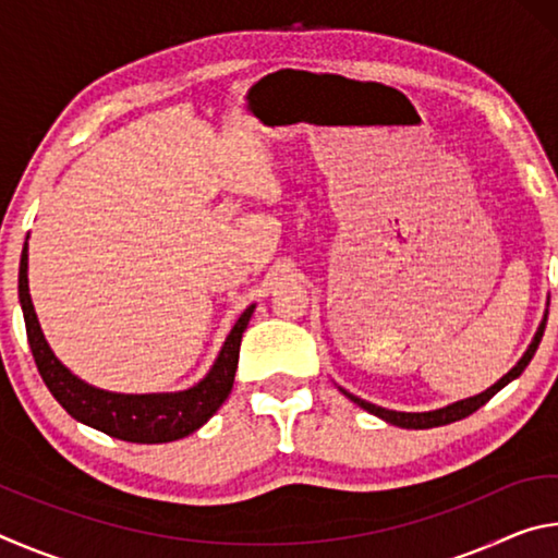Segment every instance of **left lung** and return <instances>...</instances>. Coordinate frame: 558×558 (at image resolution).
<instances>
[{
  "label": "left lung",
  "instance_id": "left-lung-1",
  "mask_svg": "<svg viewBox=\"0 0 558 558\" xmlns=\"http://www.w3.org/2000/svg\"><path fill=\"white\" fill-rule=\"evenodd\" d=\"M544 327H546V317H544V323L539 325V329H536L532 344H529V349L524 352V356L519 359L514 369H509V372L502 376V379H499L495 386H489L487 391L472 396V399H465V401H458V403H452V405H446V409L428 411V413H401V411L381 409V405H374V403L364 401V399H356L354 393H347L344 389H342V393L349 396V399H352L356 405H362L364 411L379 415V418H384L386 423H391V426H399V428H436V426H448V423H452V421H460V418H465V415L475 413V411L480 409V405H485L499 389H505V386H507L509 381L517 379V376L526 369V364L532 362L536 347H539V342H542Z\"/></svg>",
  "mask_w": 558,
  "mask_h": 558
}]
</instances>
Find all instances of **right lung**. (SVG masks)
Instances as JSON below:
<instances>
[{
	"mask_svg": "<svg viewBox=\"0 0 558 558\" xmlns=\"http://www.w3.org/2000/svg\"><path fill=\"white\" fill-rule=\"evenodd\" d=\"M26 268H29V253L26 243L22 251V263H19V302L24 310L26 339H29L36 369H39L44 384L49 386L53 399L59 401L69 415L75 421L86 423L90 428L108 433L112 438L128 442H169L184 438L196 428H202L211 415L219 411V405L229 399L235 366H239V349L243 329L253 315V305L243 310L239 323L233 325L231 335L226 337L221 354L211 366V372L189 391L179 393H110L93 389L65 369V366L53 356L51 347L46 344L44 332L36 319L29 280H26Z\"/></svg>",
	"mask_w": 558,
	"mask_h": 558,
	"instance_id": "add662e5",
	"label": "right lung"
}]
</instances>
